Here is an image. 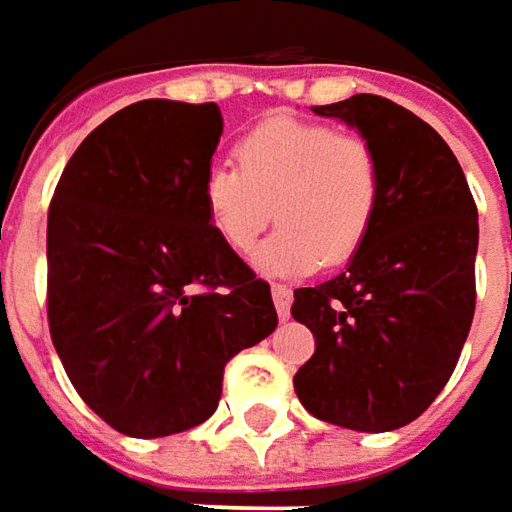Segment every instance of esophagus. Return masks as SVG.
Returning <instances> with one entry per match:
<instances>
[{
  "label": "esophagus",
  "mask_w": 512,
  "mask_h": 512,
  "mask_svg": "<svg viewBox=\"0 0 512 512\" xmlns=\"http://www.w3.org/2000/svg\"><path fill=\"white\" fill-rule=\"evenodd\" d=\"M290 302H293V290L285 285H273V305H276V313L282 322L290 316Z\"/></svg>",
  "instance_id": "obj_1"
}]
</instances>
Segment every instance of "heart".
I'll return each instance as SVG.
<instances>
[{"label":"heart","mask_w":512,"mask_h":512,"mask_svg":"<svg viewBox=\"0 0 512 512\" xmlns=\"http://www.w3.org/2000/svg\"><path fill=\"white\" fill-rule=\"evenodd\" d=\"M239 168L202 176L210 227L247 253L276 216L279 230L253 253L265 276H307L344 265L367 242L382 207V165L359 136L302 119H270L236 148Z\"/></svg>","instance_id":"heart-1"}]
</instances>
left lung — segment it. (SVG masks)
Wrapping results in <instances>:
<instances>
[{"instance_id": "1", "label": "left lung", "mask_w": 512, "mask_h": 512, "mask_svg": "<svg viewBox=\"0 0 512 512\" xmlns=\"http://www.w3.org/2000/svg\"><path fill=\"white\" fill-rule=\"evenodd\" d=\"M356 128L382 165V207L339 276L293 290L316 353L293 387L307 413L359 433L419 419L453 376L476 310L479 213L462 165L416 113L373 93L313 108Z\"/></svg>"}]
</instances>
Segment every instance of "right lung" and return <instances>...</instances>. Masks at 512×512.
<instances>
[{"instance_id": "obj_1", "label": "right lung", "mask_w": 512, "mask_h": 512, "mask_svg": "<svg viewBox=\"0 0 512 512\" xmlns=\"http://www.w3.org/2000/svg\"><path fill=\"white\" fill-rule=\"evenodd\" d=\"M213 102L145 99L105 119L48 210V322L96 416L133 439L213 416L225 364L276 325L270 285L210 227Z\"/></svg>"}]
</instances>
